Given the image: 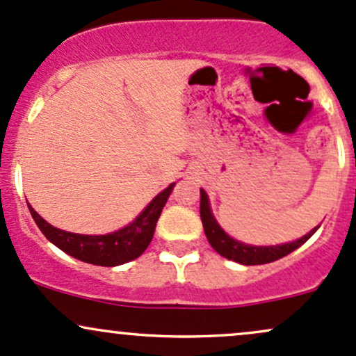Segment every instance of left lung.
I'll return each instance as SVG.
<instances>
[{
    "instance_id": "obj_1",
    "label": "left lung",
    "mask_w": 356,
    "mask_h": 356,
    "mask_svg": "<svg viewBox=\"0 0 356 356\" xmlns=\"http://www.w3.org/2000/svg\"><path fill=\"white\" fill-rule=\"evenodd\" d=\"M201 220L204 226V232H206V238L209 241V244L220 256L227 257V259L236 261V263L246 264V266H254V264H266L273 263V261L281 259V257L288 256L289 252H293L298 249L301 244H305L314 231L318 229V226L303 236L301 239L293 241V243L281 244V246H249V244H243L239 241L229 238L218 224V220L212 216L211 207H209V199L207 194L201 189Z\"/></svg>"
}]
</instances>
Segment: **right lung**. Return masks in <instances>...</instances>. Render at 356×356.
Returning a JSON list of instances; mask_svg holds the SVG:
<instances>
[{"label": "right lung", "instance_id": "right-lung-1", "mask_svg": "<svg viewBox=\"0 0 356 356\" xmlns=\"http://www.w3.org/2000/svg\"><path fill=\"white\" fill-rule=\"evenodd\" d=\"M172 187L174 184H170L161 194L155 195L154 201L142 211V214L132 224L125 226L124 229L105 236H83L61 231L58 227H53L51 224H48L30 204H28V209H30L31 218L35 219L36 226L43 232L44 238L63 252L83 261V263L97 264V266H118V264L136 259L149 246L154 238L157 220L161 218V212L164 209L170 192H172Z\"/></svg>", "mask_w": 356, "mask_h": 356}]
</instances>
